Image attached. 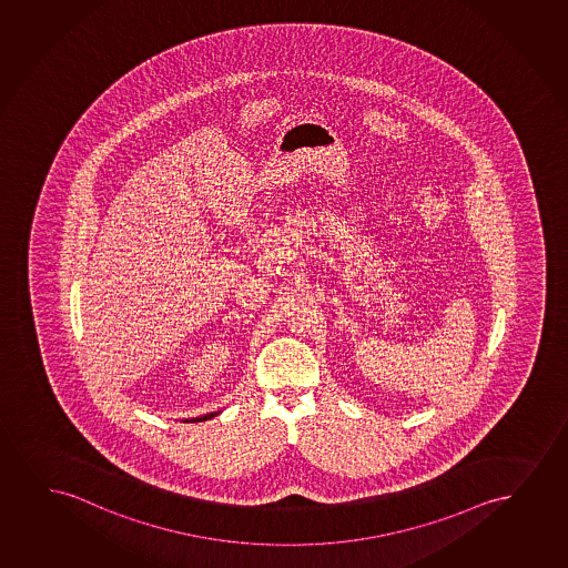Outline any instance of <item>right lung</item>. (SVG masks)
Masks as SVG:
<instances>
[{
    "label": "right lung",
    "mask_w": 568,
    "mask_h": 568,
    "mask_svg": "<svg viewBox=\"0 0 568 568\" xmlns=\"http://www.w3.org/2000/svg\"><path fill=\"white\" fill-rule=\"evenodd\" d=\"M217 414H220V413L204 414V416H199V418H191V420H184V422H204V420H210V418H214V416H217Z\"/></svg>",
    "instance_id": "1"
}]
</instances>
